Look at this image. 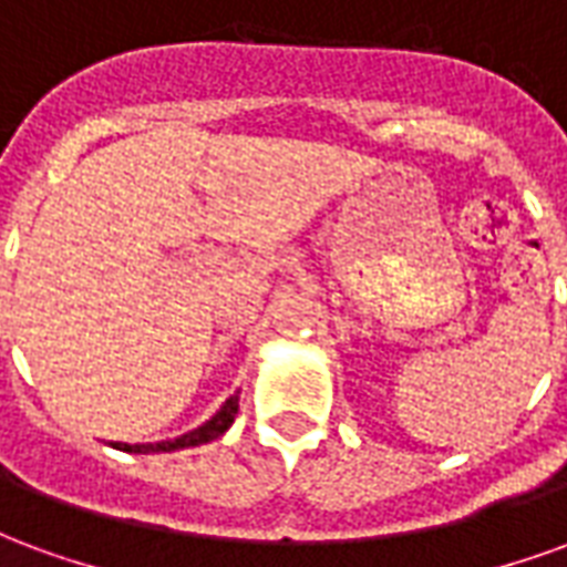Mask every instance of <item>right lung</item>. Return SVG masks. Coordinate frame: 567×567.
<instances>
[{
	"label": "right lung",
	"mask_w": 567,
	"mask_h": 567,
	"mask_svg": "<svg viewBox=\"0 0 567 567\" xmlns=\"http://www.w3.org/2000/svg\"><path fill=\"white\" fill-rule=\"evenodd\" d=\"M236 413H239V392L234 398H227L224 406L209 419V422H203L194 431H187L182 437L175 440H163V443H117V450L124 452H140V455H148V452H175V450H190V446H199V443H209V440L221 437L227 427L234 425Z\"/></svg>",
	"instance_id": "1"
}]
</instances>
